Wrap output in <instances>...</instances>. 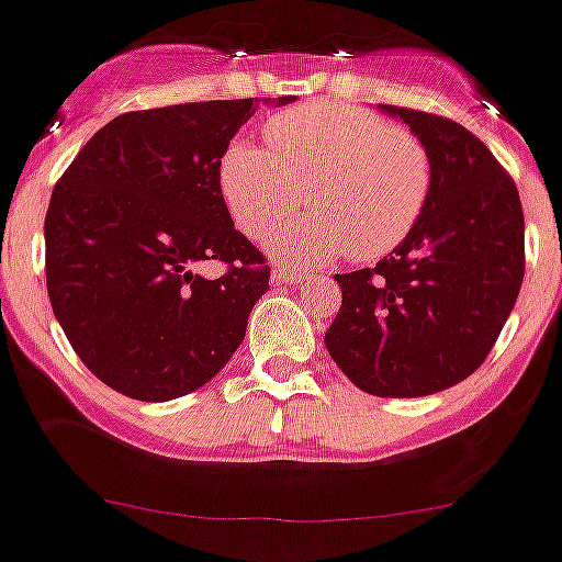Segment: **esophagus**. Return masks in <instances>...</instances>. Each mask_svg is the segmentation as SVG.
<instances>
[{"instance_id":"obj_1","label":"esophagus","mask_w":562,"mask_h":562,"mask_svg":"<svg viewBox=\"0 0 562 562\" xmlns=\"http://www.w3.org/2000/svg\"><path fill=\"white\" fill-rule=\"evenodd\" d=\"M274 280H280V282H291V285H302V282H307L310 277L304 274V271H293V269H277V271H274Z\"/></svg>"}]
</instances>
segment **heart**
<instances>
[{
  "label": "heart",
  "instance_id": "obj_1",
  "mask_svg": "<svg viewBox=\"0 0 562 562\" xmlns=\"http://www.w3.org/2000/svg\"><path fill=\"white\" fill-rule=\"evenodd\" d=\"M271 148L233 139L220 159L227 211L266 238L302 205L313 214L271 238V252L313 266L351 252L373 260L412 233L431 194V156L417 134L364 109L313 101L266 120Z\"/></svg>",
  "mask_w": 562,
  "mask_h": 562
}]
</instances>
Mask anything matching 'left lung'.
<instances>
[{
    "label": "left lung",
    "mask_w": 562,
    "mask_h": 562,
    "mask_svg": "<svg viewBox=\"0 0 562 562\" xmlns=\"http://www.w3.org/2000/svg\"><path fill=\"white\" fill-rule=\"evenodd\" d=\"M431 156L423 216L373 269L335 274L342 304L326 329L337 368L379 397H419L475 373L525 280V211L514 178L472 131L390 106Z\"/></svg>",
    "instance_id": "left-lung-1"
}]
</instances>
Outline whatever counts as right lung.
<instances>
[{
    "instance_id": "obj_1",
    "label": "right lung",
    "mask_w": 562,
    "mask_h": 562,
    "mask_svg": "<svg viewBox=\"0 0 562 562\" xmlns=\"http://www.w3.org/2000/svg\"><path fill=\"white\" fill-rule=\"evenodd\" d=\"M255 98L125 112L90 136L46 211V288L95 379L172 401L214 379L269 291L263 252L233 227L220 159ZM216 259V281L193 266Z\"/></svg>"
}]
</instances>
